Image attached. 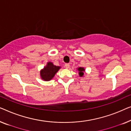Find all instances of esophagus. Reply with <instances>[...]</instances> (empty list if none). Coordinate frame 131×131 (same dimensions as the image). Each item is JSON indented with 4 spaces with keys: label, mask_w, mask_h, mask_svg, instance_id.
Returning a JSON list of instances; mask_svg holds the SVG:
<instances>
[{
    "label": "esophagus",
    "mask_w": 131,
    "mask_h": 131,
    "mask_svg": "<svg viewBox=\"0 0 131 131\" xmlns=\"http://www.w3.org/2000/svg\"><path fill=\"white\" fill-rule=\"evenodd\" d=\"M65 66V68H66V69H68V68H69V66H70L69 64V63H66Z\"/></svg>",
    "instance_id": "1"
}]
</instances>
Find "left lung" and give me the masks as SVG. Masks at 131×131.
Returning <instances> with one entry per match:
<instances>
[{"instance_id": "obj_1", "label": "left lung", "mask_w": 131, "mask_h": 131, "mask_svg": "<svg viewBox=\"0 0 131 131\" xmlns=\"http://www.w3.org/2000/svg\"><path fill=\"white\" fill-rule=\"evenodd\" d=\"M77 70L78 71V73H79V76L81 77H82L84 76V73L85 72V69H84V68L82 67H80L77 68Z\"/></svg>"}]
</instances>
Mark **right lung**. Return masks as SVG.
<instances>
[{"mask_svg": "<svg viewBox=\"0 0 131 131\" xmlns=\"http://www.w3.org/2000/svg\"><path fill=\"white\" fill-rule=\"evenodd\" d=\"M60 68V66H56L52 62H48L47 65L40 71L41 79L45 81H49L52 80L55 74Z\"/></svg>", "mask_w": 131, "mask_h": 131, "instance_id": "1", "label": "right lung"}]
</instances>
